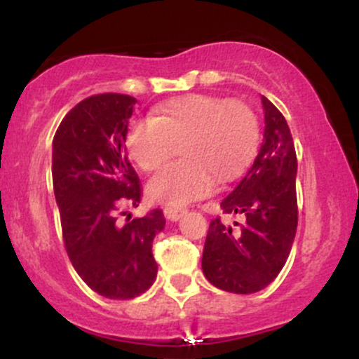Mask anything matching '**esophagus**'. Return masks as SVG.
<instances>
[{
  "label": "esophagus",
  "instance_id": "1",
  "mask_svg": "<svg viewBox=\"0 0 359 359\" xmlns=\"http://www.w3.org/2000/svg\"><path fill=\"white\" fill-rule=\"evenodd\" d=\"M185 212H187V209H184V208H165L163 209V214H165L167 219H170V221L180 219V216H184Z\"/></svg>",
  "mask_w": 359,
  "mask_h": 359
}]
</instances>
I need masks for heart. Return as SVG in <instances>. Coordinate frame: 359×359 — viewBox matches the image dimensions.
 I'll return each mask as SVG.
<instances>
[{
	"label": "heart",
	"instance_id": "1",
	"mask_svg": "<svg viewBox=\"0 0 359 359\" xmlns=\"http://www.w3.org/2000/svg\"><path fill=\"white\" fill-rule=\"evenodd\" d=\"M259 142L255 109L241 100L212 94L174 97L138 119L126 133V148L143 172L158 170L177 154L184 160L160 170L148 184L151 199L185 204L233 182L248 167Z\"/></svg>",
	"mask_w": 359,
	"mask_h": 359
}]
</instances>
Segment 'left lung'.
<instances>
[{
    "mask_svg": "<svg viewBox=\"0 0 359 359\" xmlns=\"http://www.w3.org/2000/svg\"><path fill=\"white\" fill-rule=\"evenodd\" d=\"M265 131L250 170L221 203L224 214H243L238 228L221 216L209 224L203 271L214 287L253 294L273 282L290 255L297 231V155L285 118L262 96Z\"/></svg>",
    "mask_w": 359,
    "mask_h": 359,
    "instance_id": "1",
    "label": "left lung"
}]
</instances>
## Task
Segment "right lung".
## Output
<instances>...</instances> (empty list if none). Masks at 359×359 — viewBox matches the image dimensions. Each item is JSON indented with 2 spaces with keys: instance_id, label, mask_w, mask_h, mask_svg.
Returning a JSON list of instances; mask_svg holds the SVG:
<instances>
[{
  "instance_id": "right-lung-1",
  "label": "right lung",
  "mask_w": 359,
  "mask_h": 359,
  "mask_svg": "<svg viewBox=\"0 0 359 359\" xmlns=\"http://www.w3.org/2000/svg\"><path fill=\"white\" fill-rule=\"evenodd\" d=\"M133 96L94 94L65 114L52 143V180L64 246L79 277L108 299H133L156 277L151 243L165 226L162 209L118 224L138 208L142 184L126 155Z\"/></svg>"
}]
</instances>
